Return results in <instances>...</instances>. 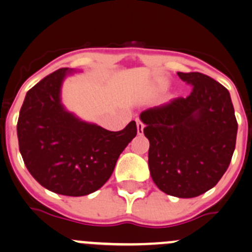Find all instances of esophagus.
Returning a JSON list of instances; mask_svg holds the SVG:
<instances>
[{"label": "esophagus", "mask_w": 252, "mask_h": 252, "mask_svg": "<svg viewBox=\"0 0 252 252\" xmlns=\"http://www.w3.org/2000/svg\"><path fill=\"white\" fill-rule=\"evenodd\" d=\"M136 128H138V134L140 135L144 131V123L140 121V119H136Z\"/></svg>", "instance_id": "esophagus-1"}]
</instances>
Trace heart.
<instances>
[{"label": "heart", "mask_w": 252, "mask_h": 252, "mask_svg": "<svg viewBox=\"0 0 252 252\" xmlns=\"http://www.w3.org/2000/svg\"><path fill=\"white\" fill-rule=\"evenodd\" d=\"M162 88H164V84H159V89H162Z\"/></svg>", "instance_id": "heart-1"}]
</instances>
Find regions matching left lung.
<instances>
[{
    "mask_svg": "<svg viewBox=\"0 0 252 252\" xmlns=\"http://www.w3.org/2000/svg\"><path fill=\"white\" fill-rule=\"evenodd\" d=\"M178 75L194 86L191 94L141 112L140 119L154 183L166 194L189 199L212 189L225 173L238 123L222 84L199 72Z\"/></svg>",
    "mask_w": 252,
    "mask_h": 252,
    "instance_id": "8db88e82",
    "label": "left lung"
}]
</instances>
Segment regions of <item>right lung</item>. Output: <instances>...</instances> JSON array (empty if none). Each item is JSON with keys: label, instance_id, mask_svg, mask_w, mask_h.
Here are the masks:
<instances>
[{"label": "right lung", "instance_id": "obj_1", "mask_svg": "<svg viewBox=\"0 0 252 252\" xmlns=\"http://www.w3.org/2000/svg\"><path fill=\"white\" fill-rule=\"evenodd\" d=\"M73 72L61 68L28 91L17 134L23 161L36 182L56 194L84 196L110 179L138 129L131 121L123 130L110 131L65 110L61 89Z\"/></svg>", "mask_w": 252, "mask_h": 252}]
</instances>
